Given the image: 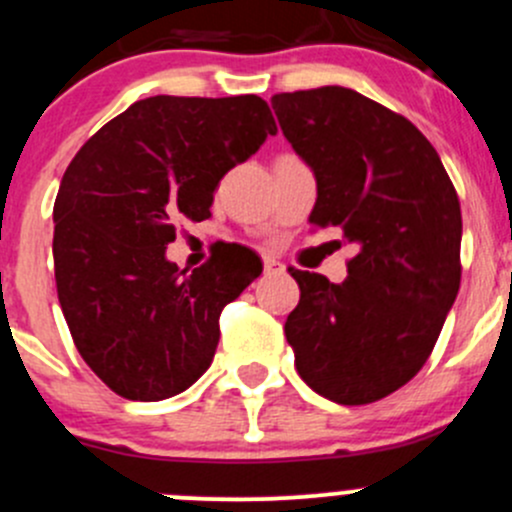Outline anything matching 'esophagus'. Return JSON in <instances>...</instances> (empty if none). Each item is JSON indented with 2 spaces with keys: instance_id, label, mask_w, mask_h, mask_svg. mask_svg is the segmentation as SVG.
<instances>
[{
  "instance_id": "34e87169",
  "label": "esophagus",
  "mask_w": 512,
  "mask_h": 512,
  "mask_svg": "<svg viewBox=\"0 0 512 512\" xmlns=\"http://www.w3.org/2000/svg\"><path fill=\"white\" fill-rule=\"evenodd\" d=\"M263 271L266 273H281L283 271V263L276 261V258H263Z\"/></svg>"
}]
</instances>
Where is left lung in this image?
Here are the masks:
<instances>
[{
  "instance_id": "left-lung-1",
  "label": "left lung",
  "mask_w": 512,
  "mask_h": 512,
  "mask_svg": "<svg viewBox=\"0 0 512 512\" xmlns=\"http://www.w3.org/2000/svg\"><path fill=\"white\" fill-rule=\"evenodd\" d=\"M283 136L316 171L311 221L358 246L343 283L288 268L296 371L341 406L381 401L428 361L460 288V201L406 116L343 86L273 94Z\"/></svg>"
}]
</instances>
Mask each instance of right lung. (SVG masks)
I'll return each instance as SVG.
<instances>
[{
  "label": "right lung",
  "mask_w": 512,
  "mask_h": 512,
  "mask_svg": "<svg viewBox=\"0 0 512 512\" xmlns=\"http://www.w3.org/2000/svg\"><path fill=\"white\" fill-rule=\"evenodd\" d=\"M276 121L256 94L151 96L101 126L54 201V278L74 346L121 398L164 401L204 376L219 316L261 273L246 251L191 273L166 258L176 221L211 216L226 171Z\"/></svg>",
  "instance_id": "obj_1"
}]
</instances>
